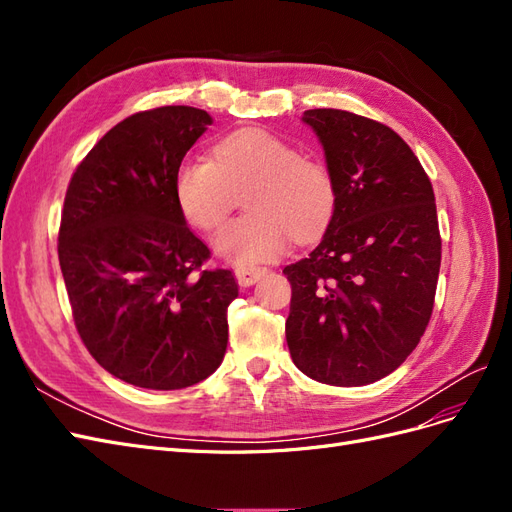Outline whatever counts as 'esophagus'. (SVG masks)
Segmentation results:
<instances>
[{"instance_id":"34e87169","label":"esophagus","mask_w":512,"mask_h":512,"mask_svg":"<svg viewBox=\"0 0 512 512\" xmlns=\"http://www.w3.org/2000/svg\"><path fill=\"white\" fill-rule=\"evenodd\" d=\"M265 271L267 269H260V267H245V269L237 267L235 269V277H237V282L241 286H252V284H256L260 280L262 275H265Z\"/></svg>"}]
</instances>
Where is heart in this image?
Instances as JSON below:
<instances>
[{"mask_svg":"<svg viewBox=\"0 0 512 512\" xmlns=\"http://www.w3.org/2000/svg\"><path fill=\"white\" fill-rule=\"evenodd\" d=\"M245 194L250 215L226 224L215 252L241 269L275 260L288 247L318 239L337 207L329 166L265 130H237L213 147L211 160L183 162L175 177L181 213L200 230L218 228Z\"/></svg>","mask_w":512,"mask_h":512,"instance_id":"heart-1","label":"heart"}]
</instances>
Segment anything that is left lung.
Wrapping results in <instances>:
<instances>
[{"label":"left lung","mask_w":512,"mask_h":512,"mask_svg":"<svg viewBox=\"0 0 512 512\" xmlns=\"http://www.w3.org/2000/svg\"><path fill=\"white\" fill-rule=\"evenodd\" d=\"M303 121L322 143L337 207L316 250L284 269L286 342L305 376L363 386L404 363L427 329L442 256L436 196L384 123L337 108Z\"/></svg>","instance_id":"8db88e82"}]
</instances>
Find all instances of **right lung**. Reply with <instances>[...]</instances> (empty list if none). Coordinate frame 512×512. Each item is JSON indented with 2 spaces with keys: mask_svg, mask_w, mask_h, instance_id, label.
<instances>
[{
  "mask_svg": "<svg viewBox=\"0 0 512 512\" xmlns=\"http://www.w3.org/2000/svg\"><path fill=\"white\" fill-rule=\"evenodd\" d=\"M213 119L160 106L108 130L70 179L59 265L76 331L115 378L175 391L209 378L228 344L239 286L203 269L209 247L185 224L175 177Z\"/></svg>",
  "mask_w": 512,
  "mask_h": 512,
  "instance_id": "add662e5",
  "label": "right lung"
}]
</instances>
